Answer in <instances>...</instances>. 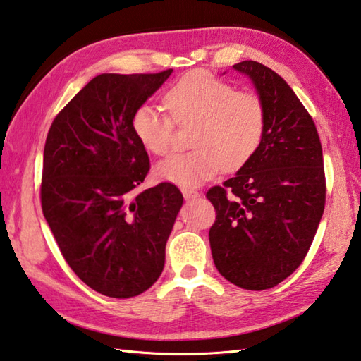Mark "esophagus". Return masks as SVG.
Returning a JSON list of instances; mask_svg holds the SVG:
<instances>
[{
    "mask_svg": "<svg viewBox=\"0 0 361 361\" xmlns=\"http://www.w3.org/2000/svg\"><path fill=\"white\" fill-rule=\"evenodd\" d=\"M183 197H185V200H194V198H198L200 197V194L197 192V190H192V189H183Z\"/></svg>",
    "mask_w": 361,
    "mask_h": 361,
    "instance_id": "34e87169",
    "label": "esophagus"
}]
</instances>
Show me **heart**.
<instances>
[{
    "mask_svg": "<svg viewBox=\"0 0 361 361\" xmlns=\"http://www.w3.org/2000/svg\"><path fill=\"white\" fill-rule=\"evenodd\" d=\"M176 124H192L194 150L173 153L157 166L159 180L194 188L216 176L221 169L234 171L247 164L265 135V106L252 91H234L231 83L206 71H190L164 96ZM167 113L149 104L133 113L132 128L144 149L164 155L173 136Z\"/></svg>",
    "mask_w": 361,
    "mask_h": 361,
    "instance_id": "1",
    "label": "heart"
}]
</instances>
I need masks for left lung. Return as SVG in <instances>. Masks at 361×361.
<instances>
[{
  "instance_id": "left-lung-1",
  "label": "left lung",
  "mask_w": 361,
  "mask_h": 361,
  "mask_svg": "<svg viewBox=\"0 0 361 361\" xmlns=\"http://www.w3.org/2000/svg\"><path fill=\"white\" fill-rule=\"evenodd\" d=\"M265 106V135L237 173L208 190L217 217L209 229L219 273L245 290L278 286L301 265L326 203L323 149L315 122L270 68L245 60Z\"/></svg>"
}]
</instances>
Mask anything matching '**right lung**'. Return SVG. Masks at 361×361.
I'll use <instances>...</instances> for the list:
<instances>
[{
	"mask_svg": "<svg viewBox=\"0 0 361 361\" xmlns=\"http://www.w3.org/2000/svg\"><path fill=\"white\" fill-rule=\"evenodd\" d=\"M172 71L96 75L46 137L43 216L71 270L105 296L141 295L163 273L183 195L171 183L136 192L150 163L132 118Z\"/></svg>",
	"mask_w": 361,
	"mask_h": 361,
	"instance_id": "right-lung-1",
	"label": "right lung"
}]
</instances>
